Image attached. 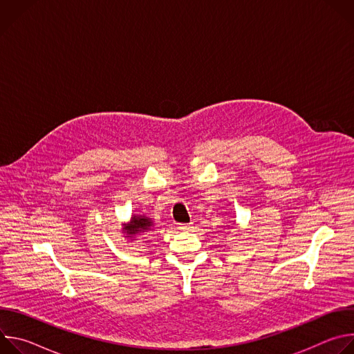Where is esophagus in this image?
Here are the masks:
<instances>
[{"instance_id":"1","label":"esophagus","mask_w":354,"mask_h":354,"mask_svg":"<svg viewBox=\"0 0 354 354\" xmlns=\"http://www.w3.org/2000/svg\"><path fill=\"white\" fill-rule=\"evenodd\" d=\"M190 228H192L190 224H180V225H179V230H180V231H189Z\"/></svg>"}]
</instances>
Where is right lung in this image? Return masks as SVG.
<instances>
[{
	"label": "right lung",
	"mask_w": 354,
	"mask_h": 354,
	"mask_svg": "<svg viewBox=\"0 0 354 354\" xmlns=\"http://www.w3.org/2000/svg\"><path fill=\"white\" fill-rule=\"evenodd\" d=\"M151 220L144 217V216H140V217H133L131 221H130V225L127 228H124V231L129 234V235H134V234H138V232H144V231H148L149 227H151Z\"/></svg>",
	"instance_id": "add662e5"
}]
</instances>
